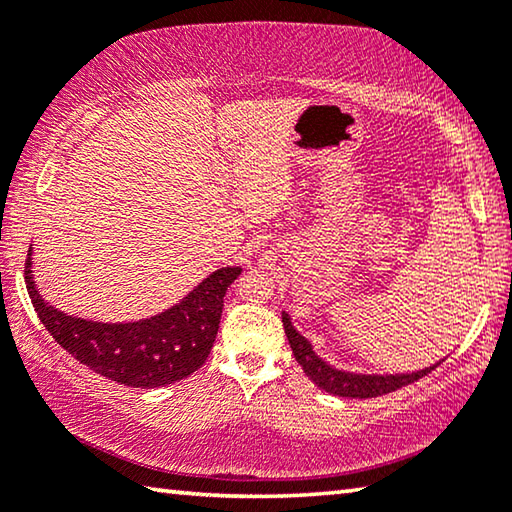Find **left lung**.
Here are the masks:
<instances>
[{
    "label": "left lung",
    "instance_id": "1",
    "mask_svg": "<svg viewBox=\"0 0 512 512\" xmlns=\"http://www.w3.org/2000/svg\"><path fill=\"white\" fill-rule=\"evenodd\" d=\"M282 323H284V334H287L289 345L293 350V357L305 370V375L314 381V384L329 395L339 397H354V400H368V397L386 395L393 393L397 388L409 386L413 381L422 379L424 375L440 366V361L431 363V366L413 372H395V375H379V372H352L336 368L325 359H320V354L314 350L309 339H305L296 327L291 323V316L287 311H282Z\"/></svg>",
    "mask_w": 512,
    "mask_h": 512
}]
</instances>
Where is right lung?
<instances>
[{
  "mask_svg": "<svg viewBox=\"0 0 512 512\" xmlns=\"http://www.w3.org/2000/svg\"><path fill=\"white\" fill-rule=\"evenodd\" d=\"M31 266L33 248H29L24 280L40 323L60 348L97 375L133 388L167 386L203 366L219 332L225 291L241 273V266L216 268L183 300L160 314L131 323H103L49 305L40 296Z\"/></svg>",
  "mask_w": 512,
  "mask_h": 512,
  "instance_id": "1",
  "label": "right lung"
}]
</instances>
